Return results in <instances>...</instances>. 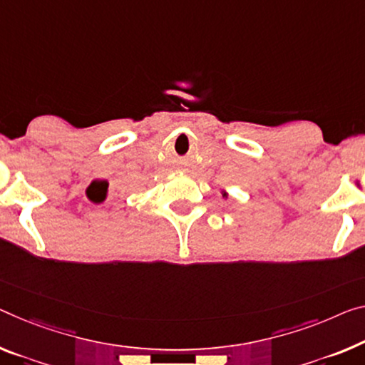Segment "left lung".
<instances>
[{"mask_svg":"<svg viewBox=\"0 0 365 365\" xmlns=\"http://www.w3.org/2000/svg\"><path fill=\"white\" fill-rule=\"evenodd\" d=\"M223 195H227V194H223Z\"/></svg>","mask_w":365,"mask_h":365,"instance_id":"8db88e82","label":"left lung"}]
</instances>
